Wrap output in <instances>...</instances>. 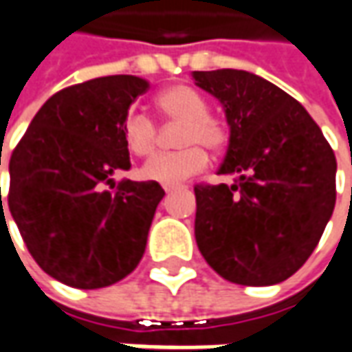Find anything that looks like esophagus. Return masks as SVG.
I'll list each match as a JSON object with an SVG mask.
<instances>
[{"instance_id":"1","label":"esophagus","mask_w":352,"mask_h":352,"mask_svg":"<svg viewBox=\"0 0 352 352\" xmlns=\"http://www.w3.org/2000/svg\"><path fill=\"white\" fill-rule=\"evenodd\" d=\"M179 188H183V186H164L166 192H173V190H179Z\"/></svg>"}]
</instances>
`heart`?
I'll return each instance as SVG.
<instances>
[{
    "label": "heart",
    "instance_id": "heart-1",
    "mask_svg": "<svg viewBox=\"0 0 352 352\" xmlns=\"http://www.w3.org/2000/svg\"><path fill=\"white\" fill-rule=\"evenodd\" d=\"M156 106L167 119L185 121L179 136V144L185 148L152 156L142 166L140 175L152 183L177 186L206 167L208 154L202 146L219 150L226 144V129L210 117L206 100L186 85L167 86L157 94ZM123 140L133 156H150L156 150V126L152 119L140 111H131L123 121Z\"/></svg>",
    "mask_w": 352,
    "mask_h": 352
}]
</instances>
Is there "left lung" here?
Wrapping results in <instances>:
<instances>
[{
  "mask_svg": "<svg viewBox=\"0 0 352 352\" xmlns=\"http://www.w3.org/2000/svg\"><path fill=\"white\" fill-rule=\"evenodd\" d=\"M192 78L226 111L229 146L217 173L239 175L231 186H195L198 250L227 281L281 283L333 214V150L307 109L266 78L236 69Z\"/></svg>",
  "mask_w": 352,
  "mask_h": 352,
  "instance_id": "8db88e82",
  "label": "left lung"
}]
</instances>
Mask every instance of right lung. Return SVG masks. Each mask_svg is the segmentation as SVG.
Returning <instances> with one entry per match:
<instances>
[{
	"label": "right lung",
	"mask_w": 352,
	"mask_h": 352,
	"mask_svg": "<svg viewBox=\"0 0 352 352\" xmlns=\"http://www.w3.org/2000/svg\"><path fill=\"white\" fill-rule=\"evenodd\" d=\"M148 88L133 75L69 86L40 107L11 154L9 212L36 264L65 285H113L144 254L164 188L106 185L117 169H131L123 121Z\"/></svg>",
	"instance_id": "right-lung-1"
}]
</instances>
